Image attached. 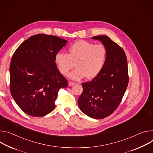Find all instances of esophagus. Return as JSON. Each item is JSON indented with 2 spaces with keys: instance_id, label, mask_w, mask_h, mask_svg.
<instances>
[{
  "instance_id": "34e87169",
  "label": "esophagus",
  "mask_w": 153,
  "mask_h": 153,
  "mask_svg": "<svg viewBox=\"0 0 153 153\" xmlns=\"http://www.w3.org/2000/svg\"><path fill=\"white\" fill-rule=\"evenodd\" d=\"M68 84H69V86H74V84H75V83H74V82H71V81H69V83H68Z\"/></svg>"
}]
</instances>
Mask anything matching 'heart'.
Instances as JSON below:
<instances>
[{
	"mask_svg": "<svg viewBox=\"0 0 153 153\" xmlns=\"http://www.w3.org/2000/svg\"><path fill=\"white\" fill-rule=\"evenodd\" d=\"M108 50L103 44H95L87 41H78L68 48L67 53L58 52L55 62L59 72L67 76L74 67L70 77L79 80L86 77L92 79L103 70L107 60Z\"/></svg>",
	"mask_w": 153,
	"mask_h": 153,
	"instance_id": "heart-1",
	"label": "heart"
}]
</instances>
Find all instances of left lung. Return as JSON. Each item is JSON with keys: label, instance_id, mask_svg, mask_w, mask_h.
<instances>
[{"label": "left lung", "instance_id": "obj_1", "mask_svg": "<svg viewBox=\"0 0 153 153\" xmlns=\"http://www.w3.org/2000/svg\"><path fill=\"white\" fill-rule=\"evenodd\" d=\"M92 38L101 41L106 47L107 60L97 77L82 84L83 91L78 103L84 114L101 119L112 114L121 103L129 81L128 62L123 49L108 36Z\"/></svg>", "mask_w": 153, "mask_h": 153}]
</instances>
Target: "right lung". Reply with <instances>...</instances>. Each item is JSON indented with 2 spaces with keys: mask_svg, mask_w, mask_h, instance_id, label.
I'll use <instances>...</instances> for the list:
<instances>
[{
  "mask_svg": "<svg viewBox=\"0 0 153 153\" xmlns=\"http://www.w3.org/2000/svg\"><path fill=\"white\" fill-rule=\"evenodd\" d=\"M67 41L39 34L24 41L14 52L10 65V92L27 114L43 117L55 108L61 88L67 87L55 62L57 52Z\"/></svg>",
  "mask_w": 153,
  "mask_h": 153,
  "instance_id": "1",
  "label": "right lung"
}]
</instances>
